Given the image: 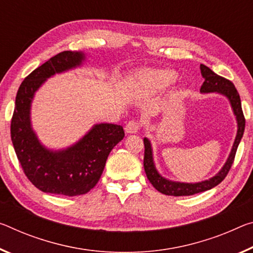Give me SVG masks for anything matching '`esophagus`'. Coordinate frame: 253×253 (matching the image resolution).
<instances>
[{"label": "esophagus", "instance_id": "1", "mask_svg": "<svg viewBox=\"0 0 253 253\" xmlns=\"http://www.w3.org/2000/svg\"><path fill=\"white\" fill-rule=\"evenodd\" d=\"M126 133L128 134H135L141 129V123L137 122V120H130V122L127 123V125L125 127Z\"/></svg>", "mask_w": 253, "mask_h": 253}]
</instances>
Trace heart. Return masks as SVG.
Wrapping results in <instances>:
<instances>
[{
	"label": "heart",
	"instance_id": "1",
	"mask_svg": "<svg viewBox=\"0 0 253 253\" xmlns=\"http://www.w3.org/2000/svg\"><path fill=\"white\" fill-rule=\"evenodd\" d=\"M139 79L146 89L154 91L162 89V87L169 85L171 82H173L175 73L170 70L146 71L139 75Z\"/></svg>",
	"mask_w": 253,
	"mask_h": 253
}]
</instances>
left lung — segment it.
I'll use <instances>...</instances> for the list:
<instances>
[{"instance_id": "1", "label": "left lung", "mask_w": 253, "mask_h": 253, "mask_svg": "<svg viewBox=\"0 0 253 253\" xmlns=\"http://www.w3.org/2000/svg\"><path fill=\"white\" fill-rule=\"evenodd\" d=\"M200 71H202L203 78L205 79L202 87H200V91L203 93L218 92V93L226 95L228 100H230L232 108H233V111L236 116V120H238V134H236L235 142L233 144V147H232L231 154L228 156L226 163L222 168V170L215 177L211 178L210 180L197 183L174 182L161 177L154 167L150 141L147 138H144V146H145V151H144V170H145L146 177L150 180L152 186L163 195L174 196V197H178V196H191L195 194H199V192L210 190L211 188L217 186L218 183H220L225 179L228 171H230L232 164L234 162L236 150H238L240 141H241L244 133L246 118H244L242 111L241 99H240L239 92L236 91L234 84L230 80L214 73L210 67L203 65V64H200Z\"/></svg>"}]
</instances>
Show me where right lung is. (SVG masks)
Returning <instances> with one entry per match:
<instances>
[{
	"mask_svg": "<svg viewBox=\"0 0 253 253\" xmlns=\"http://www.w3.org/2000/svg\"><path fill=\"white\" fill-rule=\"evenodd\" d=\"M84 55L62 51L43 63L20 85L13 116L11 139L26 177L43 192L80 196L98 183L109 153L125 136L124 128L115 124L95 125L81 141L59 152L46 150L38 142L30 125V103L35 92L46 79L80 65Z\"/></svg>",
	"mask_w": 253,
	"mask_h": 253,
	"instance_id": "right-lung-1",
	"label": "right lung"
}]
</instances>
